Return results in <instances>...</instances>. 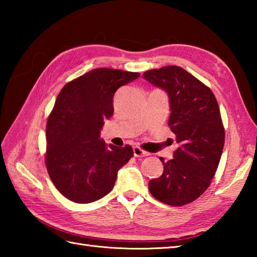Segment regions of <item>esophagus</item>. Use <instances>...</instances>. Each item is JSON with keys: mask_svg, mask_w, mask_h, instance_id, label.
<instances>
[{"mask_svg": "<svg viewBox=\"0 0 257 257\" xmlns=\"http://www.w3.org/2000/svg\"><path fill=\"white\" fill-rule=\"evenodd\" d=\"M134 156H135L136 158L147 157V156H149V152L144 151L143 149L139 148V147H134Z\"/></svg>", "mask_w": 257, "mask_h": 257, "instance_id": "esophagus-1", "label": "esophagus"}]
</instances>
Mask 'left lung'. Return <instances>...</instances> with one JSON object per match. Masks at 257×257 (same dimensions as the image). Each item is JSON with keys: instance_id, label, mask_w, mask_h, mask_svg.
<instances>
[{"instance_id": "1", "label": "left lung", "mask_w": 257, "mask_h": 257, "mask_svg": "<svg viewBox=\"0 0 257 257\" xmlns=\"http://www.w3.org/2000/svg\"><path fill=\"white\" fill-rule=\"evenodd\" d=\"M143 77L163 89L169 97L168 124L179 148L165 161L159 178L150 180L151 194L162 203L188 204L209 188L224 147V127L212 90L179 66H165L144 73Z\"/></svg>"}]
</instances>
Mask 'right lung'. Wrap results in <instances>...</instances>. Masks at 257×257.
Wrapping results in <instances>:
<instances>
[{
    "instance_id": "right-lung-1",
    "label": "right lung",
    "mask_w": 257,
    "mask_h": 257,
    "mask_svg": "<svg viewBox=\"0 0 257 257\" xmlns=\"http://www.w3.org/2000/svg\"><path fill=\"white\" fill-rule=\"evenodd\" d=\"M139 73L96 68L66 84L46 125V168L56 189L76 203L112 190L119 169L134 156L129 145L105 144L100 130L113 113V95Z\"/></svg>"
}]
</instances>
